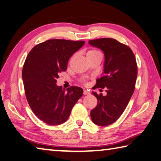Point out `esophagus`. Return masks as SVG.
<instances>
[{"label":"esophagus","instance_id":"34e87169","mask_svg":"<svg viewBox=\"0 0 161 161\" xmlns=\"http://www.w3.org/2000/svg\"><path fill=\"white\" fill-rule=\"evenodd\" d=\"M83 94H84V95H87V94H90V92L89 91H87V90H84L83 91Z\"/></svg>","mask_w":161,"mask_h":161}]
</instances>
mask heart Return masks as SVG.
I'll return each instance as SVG.
<instances>
[{
    "label": "heart",
    "mask_w": 161,
    "mask_h": 161,
    "mask_svg": "<svg viewBox=\"0 0 161 161\" xmlns=\"http://www.w3.org/2000/svg\"><path fill=\"white\" fill-rule=\"evenodd\" d=\"M99 53V52L98 51H96V50H90V51H89L87 53V55H91V54H94V53Z\"/></svg>",
    "instance_id": "heart-1"
}]
</instances>
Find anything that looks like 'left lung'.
I'll return each instance as SVG.
<instances>
[{"label":"left lung","mask_w":161,"mask_h":161,"mask_svg":"<svg viewBox=\"0 0 161 161\" xmlns=\"http://www.w3.org/2000/svg\"><path fill=\"white\" fill-rule=\"evenodd\" d=\"M88 43L103 52L104 76L97 80L96 87L107 88L106 96L92 92L98 103L90 115L97 125L108 126L122 115L133 94L137 75L136 60L132 50L116 39H97Z\"/></svg>","instance_id":"8db88e82"}]
</instances>
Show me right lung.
<instances>
[{"label": "right lung", "mask_w": 161, "mask_h": 161, "mask_svg": "<svg viewBox=\"0 0 161 161\" xmlns=\"http://www.w3.org/2000/svg\"><path fill=\"white\" fill-rule=\"evenodd\" d=\"M84 41L49 39L36 45L28 53L22 70L25 97L32 112L48 125L66 122L83 90L72 86L67 90L56 85L71 55Z\"/></svg>", "instance_id": "right-lung-1"}]
</instances>
